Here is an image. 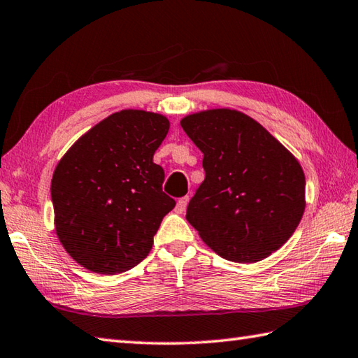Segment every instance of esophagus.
I'll return each mask as SVG.
<instances>
[{"label":"esophagus","instance_id":"34e87169","mask_svg":"<svg viewBox=\"0 0 358 358\" xmlns=\"http://www.w3.org/2000/svg\"><path fill=\"white\" fill-rule=\"evenodd\" d=\"M187 201H189V197L180 199V200L177 201V206H175V213L183 214V213H185V209H186V206H187Z\"/></svg>","mask_w":358,"mask_h":358}]
</instances>
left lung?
Wrapping results in <instances>:
<instances>
[{
	"instance_id": "obj_1",
	"label": "left lung",
	"mask_w": 358,
	"mask_h": 358,
	"mask_svg": "<svg viewBox=\"0 0 358 358\" xmlns=\"http://www.w3.org/2000/svg\"><path fill=\"white\" fill-rule=\"evenodd\" d=\"M181 127L203 152L205 181L186 219L227 261H262L290 239L306 208L298 159L253 117L236 110L200 111Z\"/></svg>"
}]
</instances>
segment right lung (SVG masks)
I'll list each match as a JSON object with an SVG mask.
<instances>
[{
	"label": "right lung",
	"instance_id": "obj_1",
	"mask_svg": "<svg viewBox=\"0 0 358 358\" xmlns=\"http://www.w3.org/2000/svg\"><path fill=\"white\" fill-rule=\"evenodd\" d=\"M169 121L143 110L110 115L77 139L55 167V233L77 264L101 275L135 267L175 200L163 192L153 153Z\"/></svg>",
	"mask_w": 358,
	"mask_h": 358
}]
</instances>
